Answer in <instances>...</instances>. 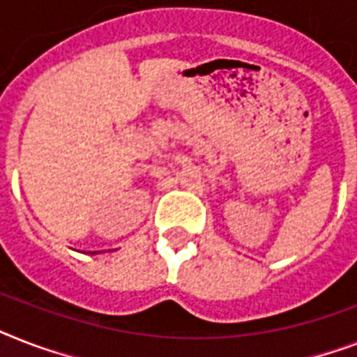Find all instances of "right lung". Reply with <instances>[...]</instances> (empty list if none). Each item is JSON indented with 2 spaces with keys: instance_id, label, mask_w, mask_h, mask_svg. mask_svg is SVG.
Here are the masks:
<instances>
[{
  "instance_id": "add662e5",
  "label": "right lung",
  "mask_w": 357,
  "mask_h": 357,
  "mask_svg": "<svg viewBox=\"0 0 357 357\" xmlns=\"http://www.w3.org/2000/svg\"><path fill=\"white\" fill-rule=\"evenodd\" d=\"M91 255H95V253H91Z\"/></svg>"
}]
</instances>
